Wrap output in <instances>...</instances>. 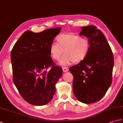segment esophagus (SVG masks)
I'll return each mask as SVG.
<instances>
[{"instance_id":"esophagus-1","label":"esophagus","mask_w":123,"mask_h":123,"mask_svg":"<svg viewBox=\"0 0 123 123\" xmlns=\"http://www.w3.org/2000/svg\"><path fill=\"white\" fill-rule=\"evenodd\" d=\"M62 70H63V71L64 72H66L67 71H68V69L66 67H63L62 68Z\"/></svg>"}]
</instances>
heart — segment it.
<instances>
[{
	"label": "heart",
	"mask_w": 123,
	"mask_h": 123,
	"mask_svg": "<svg viewBox=\"0 0 123 123\" xmlns=\"http://www.w3.org/2000/svg\"><path fill=\"white\" fill-rule=\"evenodd\" d=\"M56 43H52L49 48L51 56L58 61L64 53V55L59 62L62 66L79 62L87 56L90 49V42L87 38L73 34H61L57 36Z\"/></svg>",
	"instance_id": "obj_1"
}]
</instances>
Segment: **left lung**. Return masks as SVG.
<instances>
[{
    "label": "left lung",
    "mask_w": 123,
    "mask_h": 123,
    "mask_svg": "<svg viewBox=\"0 0 123 123\" xmlns=\"http://www.w3.org/2000/svg\"><path fill=\"white\" fill-rule=\"evenodd\" d=\"M80 35L90 42L86 59L70 68L74 76L73 91L78 100L86 104L99 101L105 95L112 82L114 57L105 35L95 26L81 27Z\"/></svg>",
    "instance_id": "left-lung-1"
}]
</instances>
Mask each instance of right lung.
I'll return each mask as SVG.
<instances>
[{"instance_id": "right-lung-1", "label": "right lung", "mask_w": 123, "mask_h": 123, "mask_svg": "<svg viewBox=\"0 0 123 123\" xmlns=\"http://www.w3.org/2000/svg\"><path fill=\"white\" fill-rule=\"evenodd\" d=\"M61 30L51 28L40 33L26 31L12 50L13 82L22 97L33 105H45L52 100L56 83L62 75V68L54 66L49 52ZM49 66L51 69L47 72Z\"/></svg>"}]
</instances>
